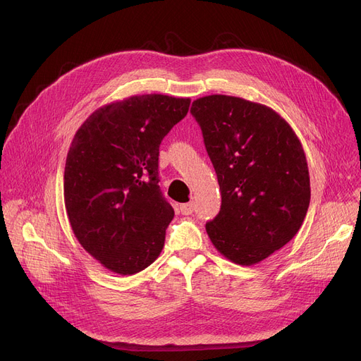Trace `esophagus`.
Here are the masks:
<instances>
[{
	"mask_svg": "<svg viewBox=\"0 0 361 361\" xmlns=\"http://www.w3.org/2000/svg\"><path fill=\"white\" fill-rule=\"evenodd\" d=\"M180 211L183 215H192L195 212V203L190 202V203L180 204Z\"/></svg>",
	"mask_w": 361,
	"mask_h": 361,
	"instance_id": "1",
	"label": "esophagus"
}]
</instances>
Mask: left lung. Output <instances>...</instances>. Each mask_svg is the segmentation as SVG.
<instances>
[{
	"instance_id": "left-lung-1",
	"label": "left lung",
	"mask_w": 361,
	"mask_h": 361,
	"mask_svg": "<svg viewBox=\"0 0 361 361\" xmlns=\"http://www.w3.org/2000/svg\"><path fill=\"white\" fill-rule=\"evenodd\" d=\"M192 116L221 188V211L206 224L216 250L237 264L259 263L300 230L310 203L305 150L272 108L226 94L193 102Z\"/></svg>"
}]
</instances>
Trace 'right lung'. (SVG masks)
Instances as JSON below:
<instances>
[{
  "mask_svg": "<svg viewBox=\"0 0 361 361\" xmlns=\"http://www.w3.org/2000/svg\"><path fill=\"white\" fill-rule=\"evenodd\" d=\"M188 106V98L137 94L92 112L75 131L67 216L82 247L114 274H137L162 252L174 209L158 185L159 145Z\"/></svg>",
  "mask_w": 361,
  "mask_h": 361,
  "instance_id": "1",
  "label": "right lung"
}]
</instances>
